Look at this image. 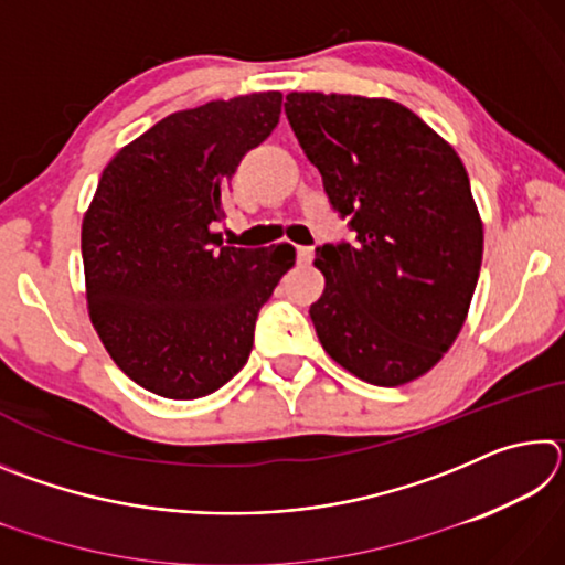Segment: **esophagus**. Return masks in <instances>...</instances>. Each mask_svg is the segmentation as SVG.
Listing matches in <instances>:
<instances>
[{
    "instance_id": "34e87169",
    "label": "esophagus",
    "mask_w": 565,
    "mask_h": 565,
    "mask_svg": "<svg viewBox=\"0 0 565 565\" xmlns=\"http://www.w3.org/2000/svg\"><path fill=\"white\" fill-rule=\"evenodd\" d=\"M296 256H299V264H311L313 262V248L311 246H299V248H296Z\"/></svg>"
}]
</instances>
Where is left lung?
Instances as JSON below:
<instances>
[{"mask_svg": "<svg viewBox=\"0 0 565 565\" xmlns=\"http://www.w3.org/2000/svg\"><path fill=\"white\" fill-rule=\"evenodd\" d=\"M286 119L353 242L317 248L309 317L321 347L369 384L401 386L451 349L471 306L483 226L456 151L388 99L291 92Z\"/></svg>", "mask_w": 565, "mask_h": 565, "instance_id": "left-lung-1", "label": "left lung"}]
</instances>
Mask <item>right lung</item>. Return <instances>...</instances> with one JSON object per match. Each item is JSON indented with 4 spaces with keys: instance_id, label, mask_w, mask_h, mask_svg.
Masks as SVG:
<instances>
[{
    "instance_id": "1",
    "label": "right lung",
    "mask_w": 565,
    "mask_h": 565,
    "mask_svg": "<svg viewBox=\"0 0 565 565\" xmlns=\"http://www.w3.org/2000/svg\"><path fill=\"white\" fill-rule=\"evenodd\" d=\"M281 99L262 92L169 114L102 171L82 224L89 317L114 363L151 394L189 401L234 379L259 309L296 262L289 244L222 246L212 232Z\"/></svg>"
}]
</instances>
